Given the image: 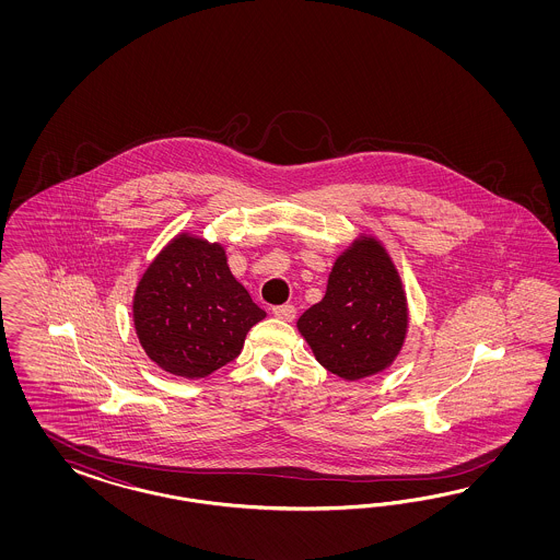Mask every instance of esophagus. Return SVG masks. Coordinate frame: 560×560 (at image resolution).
I'll list each match as a JSON object with an SVG mask.
<instances>
[{
  "instance_id": "obj_1",
  "label": "esophagus",
  "mask_w": 560,
  "mask_h": 560,
  "mask_svg": "<svg viewBox=\"0 0 560 560\" xmlns=\"http://www.w3.org/2000/svg\"><path fill=\"white\" fill-rule=\"evenodd\" d=\"M272 316L279 318V320L291 323V320L295 318V307L291 304L275 305V307H272Z\"/></svg>"
}]
</instances>
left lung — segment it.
Wrapping results in <instances>:
<instances>
[{
  "label": "left lung",
  "instance_id": "1",
  "mask_svg": "<svg viewBox=\"0 0 560 560\" xmlns=\"http://www.w3.org/2000/svg\"><path fill=\"white\" fill-rule=\"evenodd\" d=\"M298 330L316 361L342 380L390 368L407 340V291L377 237L361 234L337 256L323 300L300 316Z\"/></svg>",
  "mask_w": 560,
  "mask_h": 560
}]
</instances>
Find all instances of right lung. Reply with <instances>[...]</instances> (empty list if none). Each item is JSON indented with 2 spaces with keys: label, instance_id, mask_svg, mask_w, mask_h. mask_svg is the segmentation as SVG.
<instances>
[{
  "label": "right lung",
  "instance_id": "right-lung-1",
  "mask_svg": "<svg viewBox=\"0 0 560 560\" xmlns=\"http://www.w3.org/2000/svg\"><path fill=\"white\" fill-rule=\"evenodd\" d=\"M131 310L145 355L187 380L234 361L248 330L267 316L230 271L220 242L190 232L172 237L148 265Z\"/></svg>",
  "mask_w": 560,
  "mask_h": 560
}]
</instances>
